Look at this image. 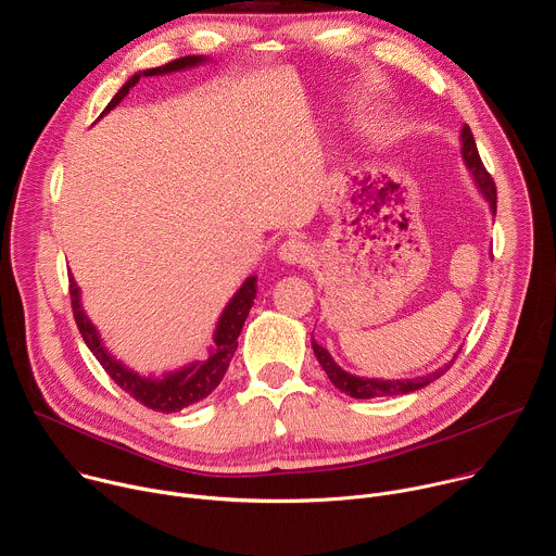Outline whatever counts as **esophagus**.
<instances>
[{
    "instance_id": "esophagus-1",
    "label": "esophagus",
    "mask_w": 556,
    "mask_h": 556,
    "mask_svg": "<svg viewBox=\"0 0 556 556\" xmlns=\"http://www.w3.org/2000/svg\"><path fill=\"white\" fill-rule=\"evenodd\" d=\"M279 260L283 264H305L309 260V247L301 240H296V237H292V240H286L281 247H279Z\"/></svg>"
}]
</instances>
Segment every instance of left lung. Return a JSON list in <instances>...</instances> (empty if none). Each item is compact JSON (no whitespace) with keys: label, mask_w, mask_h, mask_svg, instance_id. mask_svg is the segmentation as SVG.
Listing matches in <instances>:
<instances>
[{"label":"left lung","mask_w":556,"mask_h":556,"mask_svg":"<svg viewBox=\"0 0 556 556\" xmlns=\"http://www.w3.org/2000/svg\"><path fill=\"white\" fill-rule=\"evenodd\" d=\"M462 155H464V163L475 180V185H478V189L482 191V195L489 200L493 213L497 211V187H495V180L491 178V174L486 172L482 157H480V151H478V144H475V138L470 134V127L464 125L462 127ZM312 350L316 354V358H319L324 371L328 374V378L334 382L337 389H341L343 393L352 395V399H378V395H401V393H409V391H416V389H422L427 387L429 382L438 380L451 365H444L440 369H435L433 374L429 376H420V378H403V380H380V378H361V376H352L348 371H343L334 361L332 356L328 354L326 348H321L316 341H312ZM457 358V354H455Z\"/></svg>","instance_id":"1"}]
</instances>
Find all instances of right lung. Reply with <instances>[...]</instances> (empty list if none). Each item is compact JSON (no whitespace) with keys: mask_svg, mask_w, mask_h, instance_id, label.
<instances>
[{"mask_svg":"<svg viewBox=\"0 0 556 556\" xmlns=\"http://www.w3.org/2000/svg\"><path fill=\"white\" fill-rule=\"evenodd\" d=\"M204 56H180L163 67H151L144 70L140 74H134L129 81L116 92V97L110 101V105L105 108L103 114H108L110 110H114L125 97L127 92L138 84L140 76H153V74H167V72H176V70H185V67H193L198 63H202ZM101 114V116H103ZM255 294H257V277H249L244 281V286L235 292V296L228 301V305L224 307L219 324L215 330V348L211 352V356L202 363H193L176 374H167L165 378L155 380V378H142L136 371L127 369L125 365H121L118 361H114L108 350L103 348L99 332L94 330V326L90 324V319L86 316L81 301H78V286L70 275V301H72V314L78 332H81L86 345L90 348V352L97 356V361L103 365V369L110 374V378L125 391L129 393L134 401H138L140 405H144L147 409L161 412V414H172V412H180L185 407H191L200 401H204L206 395L222 382L235 350H237V337H240L247 316L255 303Z\"/></svg>","mask_w":556,"mask_h":556,"instance_id":"right-lung-1","label":"right lung"}]
</instances>
